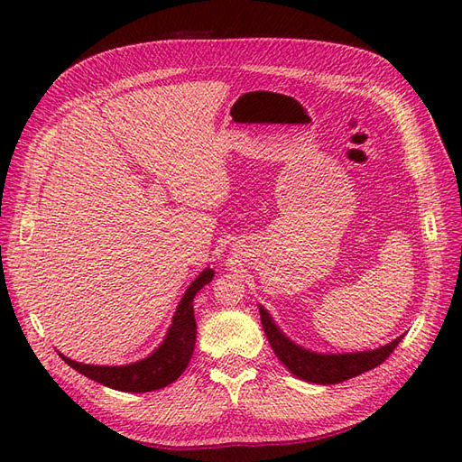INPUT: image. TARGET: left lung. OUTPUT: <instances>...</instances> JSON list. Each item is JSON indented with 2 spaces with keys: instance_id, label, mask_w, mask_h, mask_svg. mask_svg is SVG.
<instances>
[{
  "instance_id": "1",
  "label": "left lung",
  "mask_w": 462,
  "mask_h": 462,
  "mask_svg": "<svg viewBox=\"0 0 462 462\" xmlns=\"http://www.w3.org/2000/svg\"><path fill=\"white\" fill-rule=\"evenodd\" d=\"M260 319L265 337H268L275 356L283 362L287 370L292 375L300 377L304 382L318 383V385H333L345 380H351L355 375L365 374L375 366H380L385 358L395 351V346L401 343L404 335H399L391 343L374 348V351H360V353H316L309 351L295 341H291L287 335L277 328L272 319L270 312L260 304Z\"/></svg>"
}]
</instances>
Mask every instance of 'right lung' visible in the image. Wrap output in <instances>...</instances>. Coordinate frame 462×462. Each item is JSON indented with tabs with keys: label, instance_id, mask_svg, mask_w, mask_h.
I'll use <instances>...</instances> for the list:
<instances>
[{
	"label": "right lung",
	"instance_id": "obj_1",
	"mask_svg": "<svg viewBox=\"0 0 462 462\" xmlns=\"http://www.w3.org/2000/svg\"><path fill=\"white\" fill-rule=\"evenodd\" d=\"M212 279L214 270L206 268L189 285L173 314L165 339L150 356L125 366H94L67 358L61 353L60 356L79 374L111 389L127 391V393H148V391H156L173 383L189 366L194 343H197V319H194L192 300L197 297V292Z\"/></svg>",
	"mask_w": 462,
	"mask_h": 462
}]
</instances>
